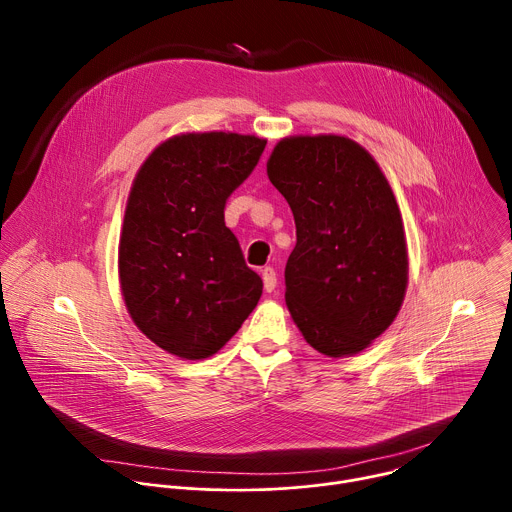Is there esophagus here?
I'll use <instances>...</instances> for the list:
<instances>
[{"instance_id": "34e87169", "label": "esophagus", "mask_w": 512, "mask_h": 512, "mask_svg": "<svg viewBox=\"0 0 512 512\" xmlns=\"http://www.w3.org/2000/svg\"><path fill=\"white\" fill-rule=\"evenodd\" d=\"M261 275H263V287H265V291H275V287H277V273H275V269L273 267H263V271H261Z\"/></svg>"}]
</instances>
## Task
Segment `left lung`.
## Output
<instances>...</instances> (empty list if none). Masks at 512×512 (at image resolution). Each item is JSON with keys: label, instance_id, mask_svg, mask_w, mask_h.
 Returning a JSON list of instances; mask_svg holds the SVG:
<instances>
[{"label": "left lung", "instance_id": "1", "mask_svg": "<svg viewBox=\"0 0 512 512\" xmlns=\"http://www.w3.org/2000/svg\"><path fill=\"white\" fill-rule=\"evenodd\" d=\"M267 176L296 221L285 304L324 356L358 354L397 318L409 281L395 194L375 158L344 135L277 141Z\"/></svg>", "mask_w": 512, "mask_h": 512}]
</instances>
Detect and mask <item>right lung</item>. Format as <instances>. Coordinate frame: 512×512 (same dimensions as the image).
Wrapping results in <instances>:
<instances>
[{
  "instance_id": "1",
  "label": "right lung",
  "mask_w": 512,
  "mask_h": 512,
  "mask_svg": "<svg viewBox=\"0 0 512 512\" xmlns=\"http://www.w3.org/2000/svg\"><path fill=\"white\" fill-rule=\"evenodd\" d=\"M265 143L231 131L180 133L135 174L119 239L121 296L133 324L174 356L216 354L261 298L263 281L225 225V204Z\"/></svg>"
}]
</instances>
